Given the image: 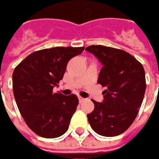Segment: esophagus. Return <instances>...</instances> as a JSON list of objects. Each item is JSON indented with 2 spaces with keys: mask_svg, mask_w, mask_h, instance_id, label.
I'll return each instance as SVG.
<instances>
[{
  "mask_svg": "<svg viewBox=\"0 0 159 159\" xmlns=\"http://www.w3.org/2000/svg\"><path fill=\"white\" fill-rule=\"evenodd\" d=\"M79 100H80V102L81 103V102H84L86 100V98H81V97H79Z\"/></svg>",
  "mask_w": 159,
  "mask_h": 159,
  "instance_id": "1",
  "label": "esophagus"
}]
</instances>
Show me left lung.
<instances>
[{
  "label": "left lung",
  "mask_w": 159,
  "mask_h": 159,
  "mask_svg": "<svg viewBox=\"0 0 159 159\" xmlns=\"http://www.w3.org/2000/svg\"><path fill=\"white\" fill-rule=\"evenodd\" d=\"M85 50L102 64L98 83L106 88L102 102L92 99L94 110L87 115L89 125L104 137L120 135L130 127L141 107L146 91L144 68L122 50L102 45L89 46Z\"/></svg>",
  "instance_id": "8db88e82"
}]
</instances>
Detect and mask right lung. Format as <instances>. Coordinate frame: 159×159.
Listing matches in <instances>:
<instances>
[{
    "instance_id": "right-lung-1",
    "label": "right lung",
    "mask_w": 159,
    "mask_h": 159,
    "mask_svg": "<svg viewBox=\"0 0 159 159\" xmlns=\"http://www.w3.org/2000/svg\"><path fill=\"white\" fill-rule=\"evenodd\" d=\"M84 47H55L35 51L15 68L12 88L18 108L28 127L38 136L54 139L69 129L79 105L74 94L54 93L69 61Z\"/></svg>"
}]
</instances>
